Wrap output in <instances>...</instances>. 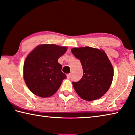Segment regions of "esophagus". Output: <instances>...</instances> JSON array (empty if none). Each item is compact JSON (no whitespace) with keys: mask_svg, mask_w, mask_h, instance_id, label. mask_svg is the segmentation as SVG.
I'll return each mask as SVG.
<instances>
[{"mask_svg":"<svg viewBox=\"0 0 135 135\" xmlns=\"http://www.w3.org/2000/svg\"><path fill=\"white\" fill-rule=\"evenodd\" d=\"M71 74H67V78L68 79H70V78H71Z\"/></svg>","mask_w":135,"mask_h":135,"instance_id":"34e87169","label":"esophagus"}]
</instances>
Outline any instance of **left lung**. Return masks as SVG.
<instances>
[{
	"instance_id": "8db88e82",
	"label": "left lung",
	"mask_w": 135,
	"mask_h": 135,
	"mask_svg": "<svg viewBox=\"0 0 135 135\" xmlns=\"http://www.w3.org/2000/svg\"><path fill=\"white\" fill-rule=\"evenodd\" d=\"M71 52L80 60L83 76L73 85L79 97L86 101L102 97L108 91L114 77V70L105 52L99 49L83 47L73 48Z\"/></svg>"
}]
</instances>
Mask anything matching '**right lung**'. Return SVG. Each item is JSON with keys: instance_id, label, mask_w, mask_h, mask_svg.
Segmentation results:
<instances>
[{"instance_id": "right-lung-1", "label": "right lung", "mask_w": 135, "mask_h": 135, "mask_svg": "<svg viewBox=\"0 0 135 135\" xmlns=\"http://www.w3.org/2000/svg\"><path fill=\"white\" fill-rule=\"evenodd\" d=\"M67 47L55 44H42L29 53L23 66L25 83L32 93L41 97H49L59 88L67 76L62 72L57 60Z\"/></svg>"}]
</instances>
